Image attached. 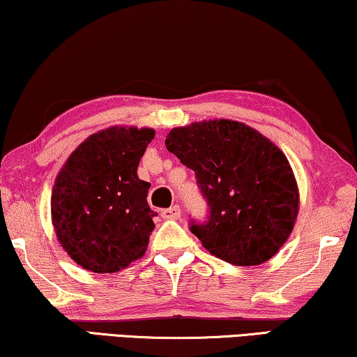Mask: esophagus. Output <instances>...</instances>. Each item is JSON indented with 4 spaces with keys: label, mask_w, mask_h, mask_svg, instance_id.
Here are the masks:
<instances>
[{
    "label": "esophagus",
    "mask_w": 357,
    "mask_h": 357,
    "mask_svg": "<svg viewBox=\"0 0 357 357\" xmlns=\"http://www.w3.org/2000/svg\"><path fill=\"white\" fill-rule=\"evenodd\" d=\"M160 215H162V218H165V220H179V218H181L179 205H173L172 208L162 210Z\"/></svg>",
    "instance_id": "esophagus-1"
}]
</instances>
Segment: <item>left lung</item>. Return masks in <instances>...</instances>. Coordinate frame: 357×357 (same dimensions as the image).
I'll return each mask as SVG.
<instances>
[{
	"mask_svg": "<svg viewBox=\"0 0 357 357\" xmlns=\"http://www.w3.org/2000/svg\"><path fill=\"white\" fill-rule=\"evenodd\" d=\"M167 149L194 169L208 220L190 231L236 266L273 258L294 231L300 194L284 152L245 123L208 120L173 128Z\"/></svg>",
	"mask_w": 357,
	"mask_h": 357,
	"instance_id": "obj_1",
	"label": "left lung"
}]
</instances>
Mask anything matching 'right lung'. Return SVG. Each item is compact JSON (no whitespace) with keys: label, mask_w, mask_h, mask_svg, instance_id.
Returning a JSON list of instances; mask_svg holds the SVG:
<instances>
[{"label":"right lung","mask_w":357,"mask_h":357,"mask_svg":"<svg viewBox=\"0 0 357 357\" xmlns=\"http://www.w3.org/2000/svg\"><path fill=\"white\" fill-rule=\"evenodd\" d=\"M155 131L112 126L70 153L57 174L51 218L57 241L82 268L98 274L125 269L146 253L155 211L151 184L137 165Z\"/></svg>","instance_id":"obj_1"}]
</instances>
